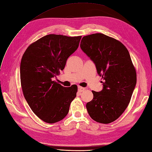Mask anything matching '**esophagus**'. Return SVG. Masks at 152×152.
<instances>
[{
  "label": "esophagus",
  "instance_id": "1",
  "mask_svg": "<svg viewBox=\"0 0 152 152\" xmlns=\"http://www.w3.org/2000/svg\"><path fill=\"white\" fill-rule=\"evenodd\" d=\"M85 89H86L84 88L80 87V86H79V87H78V91H79V92H83V91H84Z\"/></svg>",
  "mask_w": 152,
  "mask_h": 152
}]
</instances>
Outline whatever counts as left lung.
Wrapping results in <instances>:
<instances>
[{"label": "left lung", "mask_w": 152, "mask_h": 152, "mask_svg": "<svg viewBox=\"0 0 152 152\" xmlns=\"http://www.w3.org/2000/svg\"><path fill=\"white\" fill-rule=\"evenodd\" d=\"M80 47L104 80L102 91H92L93 100L86 104L88 113L96 122L110 124L125 111L136 85L129 52L120 42L101 33L84 36Z\"/></svg>", "instance_id": "obj_1"}]
</instances>
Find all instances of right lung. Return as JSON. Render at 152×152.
Instances as JSON below:
<instances>
[{
  "label": "right lung",
  "instance_id": "1",
  "mask_svg": "<svg viewBox=\"0 0 152 152\" xmlns=\"http://www.w3.org/2000/svg\"><path fill=\"white\" fill-rule=\"evenodd\" d=\"M82 36L48 34L30 45L20 63L24 97L36 115L48 124L62 120L76 96L77 86L66 88L53 79L79 47Z\"/></svg>",
  "mask_w": 152,
  "mask_h": 152
}]
</instances>
